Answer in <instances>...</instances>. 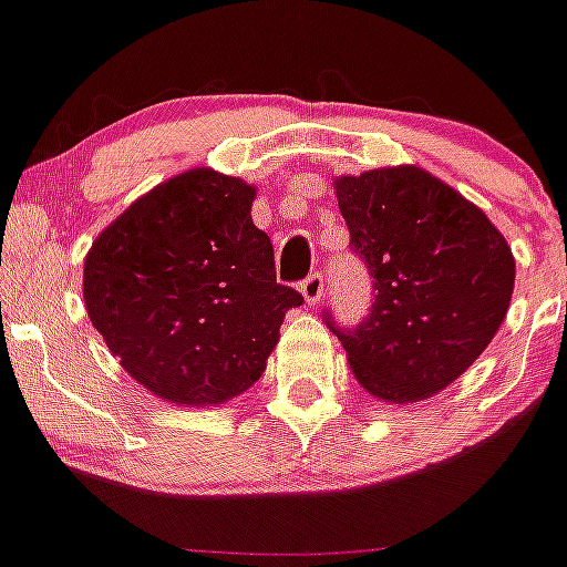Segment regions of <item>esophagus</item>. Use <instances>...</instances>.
<instances>
[{
  "label": "esophagus",
  "mask_w": 567,
  "mask_h": 567,
  "mask_svg": "<svg viewBox=\"0 0 567 567\" xmlns=\"http://www.w3.org/2000/svg\"><path fill=\"white\" fill-rule=\"evenodd\" d=\"M299 288H301V296H305L307 305L316 307L318 301L323 299V288H326V285H323V277H320V274H310V277H307L305 282L299 285Z\"/></svg>",
  "instance_id": "esophagus-1"
}]
</instances>
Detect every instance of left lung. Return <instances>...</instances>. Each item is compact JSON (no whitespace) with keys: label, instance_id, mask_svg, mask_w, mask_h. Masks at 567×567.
<instances>
[{"label":"left lung","instance_id":"8db88e82","mask_svg":"<svg viewBox=\"0 0 567 567\" xmlns=\"http://www.w3.org/2000/svg\"><path fill=\"white\" fill-rule=\"evenodd\" d=\"M351 249L373 277V307L340 337L353 375L386 403L453 384L507 316L516 260L488 216L436 175L403 164L334 181Z\"/></svg>","mask_w":567,"mask_h":567}]
</instances>
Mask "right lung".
Returning <instances> with one entry per match:
<instances>
[{
	"mask_svg": "<svg viewBox=\"0 0 567 567\" xmlns=\"http://www.w3.org/2000/svg\"><path fill=\"white\" fill-rule=\"evenodd\" d=\"M255 186L197 167L131 203L84 257V305L125 373L167 403L203 409L266 370L299 290L277 282Z\"/></svg>",
	"mask_w": 567,
	"mask_h": 567,
	"instance_id": "obj_1",
	"label": "right lung"
}]
</instances>
